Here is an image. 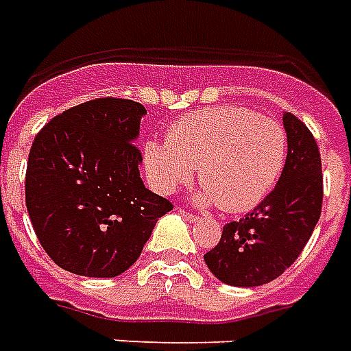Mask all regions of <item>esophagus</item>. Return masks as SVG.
<instances>
[{"label": "esophagus", "mask_w": 351, "mask_h": 351, "mask_svg": "<svg viewBox=\"0 0 351 351\" xmlns=\"http://www.w3.org/2000/svg\"><path fill=\"white\" fill-rule=\"evenodd\" d=\"M178 214H180V216H184V218L190 221V223H191V221L197 220V216H195V214H191V213H188V210H184L182 206H178Z\"/></svg>", "instance_id": "obj_1"}]
</instances>
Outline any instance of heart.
<instances>
[{
  "instance_id": "obj_1",
  "label": "heart",
  "mask_w": 351,
  "mask_h": 351,
  "mask_svg": "<svg viewBox=\"0 0 351 351\" xmlns=\"http://www.w3.org/2000/svg\"><path fill=\"white\" fill-rule=\"evenodd\" d=\"M286 154V131L278 122L246 108L208 107L173 122L165 143L148 141L145 165L161 193L190 182L191 169H197L205 199L226 213H243L272 190Z\"/></svg>"
}]
</instances>
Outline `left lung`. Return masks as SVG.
<instances>
[{
	"label": "left lung",
	"instance_id": "1",
	"mask_svg": "<svg viewBox=\"0 0 351 351\" xmlns=\"http://www.w3.org/2000/svg\"><path fill=\"white\" fill-rule=\"evenodd\" d=\"M287 156L274 190L252 213L223 226L220 243L205 263L223 284L254 287L278 278L301 256L316 228L324 176L314 135L291 112H284Z\"/></svg>",
	"mask_w": 351,
	"mask_h": 351
}]
</instances>
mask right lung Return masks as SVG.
I'll list each match as a JSON object with an SVG mask.
<instances>
[{
  "instance_id": "1",
  "label": "right lung",
  "mask_w": 351,
  "mask_h": 351,
  "mask_svg": "<svg viewBox=\"0 0 351 351\" xmlns=\"http://www.w3.org/2000/svg\"><path fill=\"white\" fill-rule=\"evenodd\" d=\"M146 108L99 97L54 116L27 156L26 206L39 243L62 269L112 278L137 261L169 199L146 190L135 146Z\"/></svg>"
}]
</instances>
